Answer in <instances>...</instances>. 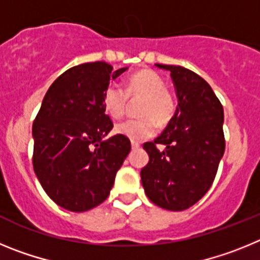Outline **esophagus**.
Instances as JSON below:
<instances>
[{
  "mask_svg": "<svg viewBox=\"0 0 260 260\" xmlns=\"http://www.w3.org/2000/svg\"><path fill=\"white\" fill-rule=\"evenodd\" d=\"M139 147H141V144L138 143V142L132 141V148H133V150H137V148H139Z\"/></svg>",
  "mask_w": 260,
  "mask_h": 260,
  "instance_id": "34e87169",
  "label": "esophagus"
}]
</instances>
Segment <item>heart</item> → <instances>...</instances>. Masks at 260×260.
<instances>
[{
  "instance_id": "b5f03b06",
  "label": "heart",
  "mask_w": 260,
  "mask_h": 260,
  "mask_svg": "<svg viewBox=\"0 0 260 260\" xmlns=\"http://www.w3.org/2000/svg\"><path fill=\"white\" fill-rule=\"evenodd\" d=\"M126 92L119 84H110L103 96V105L110 117L125 113L127 96L143 98L139 113L143 118L126 119L116 126V133L135 142L146 141L156 133V122L165 125L176 112V103L165 89L162 78L152 70H141L126 80Z\"/></svg>"
}]
</instances>
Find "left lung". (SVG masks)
<instances>
[{
    "instance_id": "1",
    "label": "left lung",
    "mask_w": 260,
    "mask_h": 260,
    "mask_svg": "<svg viewBox=\"0 0 260 260\" xmlns=\"http://www.w3.org/2000/svg\"><path fill=\"white\" fill-rule=\"evenodd\" d=\"M171 71L177 102L164 132L143 148L150 161L141 171L147 197L158 207L183 211L210 190L224 155V110L210 84L194 71L160 65ZM157 144L165 146L158 150Z\"/></svg>"
}]
</instances>
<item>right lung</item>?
Returning a JSON list of instances; mask_svg holds the SVG:
<instances>
[{"label": "right lung", "mask_w": 260, "mask_h": 260, "mask_svg": "<svg viewBox=\"0 0 260 260\" xmlns=\"http://www.w3.org/2000/svg\"><path fill=\"white\" fill-rule=\"evenodd\" d=\"M127 68L103 61L66 70L45 93L32 125L34 171L54 203L73 212L102 204L132 150L128 138L105 137L113 127L103 96Z\"/></svg>", "instance_id": "add662e5"}]
</instances>
